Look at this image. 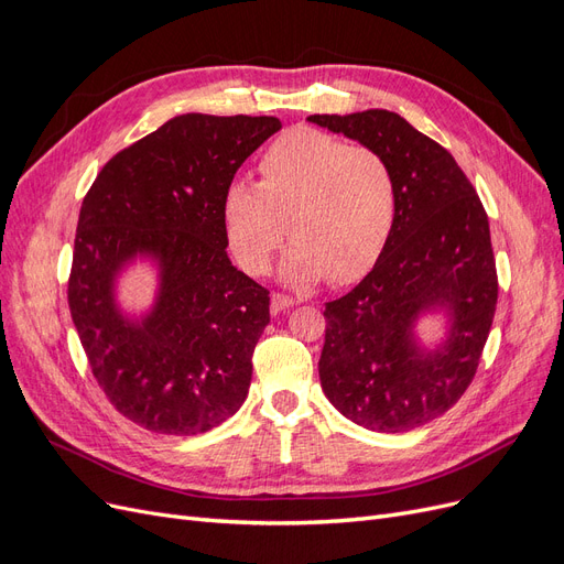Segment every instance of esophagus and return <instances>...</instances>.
Instances as JSON below:
<instances>
[{"instance_id": "34e87169", "label": "esophagus", "mask_w": 564, "mask_h": 564, "mask_svg": "<svg viewBox=\"0 0 564 564\" xmlns=\"http://www.w3.org/2000/svg\"><path fill=\"white\" fill-rule=\"evenodd\" d=\"M294 303H296V299H292V296H286V294H272V299H270V313H272V315H280V313L292 308Z\"/></svg>"}]
</instances>
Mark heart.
Masks as SVG:
<instances>
[{
    "mask_svg": "<svg viewBox=\"0 0 564 564\" xmlns=\"http://www.w3.org/2000/svg\"><path fill=\"white\" fill-rule=\"evenodd\" d=\"M261 181H235L224 197L230 249L251 275L289 240V282L360 280L377 263L395 220V178L381 152L299 127L270 143Z\"/></svg>",
    "mask_w": 564,
    "mask_h": 564,
    "instance_id": "1",
    "label": "heart"
}]
</instances>
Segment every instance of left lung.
Returning <instances> with one entry per match:
<instances>
[{
  "mask_svg": "<svg viewBox=\"0 0 564 564\" xmlns=\"http://www.w3.org/2000/svg\"><path fill=\"white\" fill-rule=\"evenodd\" d=\"M311 122L381 152L395 178V220L352 292L324 303L319 381L340 414L379 433L419 429L470 386L499 299L489 220L473 183L440 143L398 112L311 115ZM442 304L445 345L425 354L413 319Z\"/></svg>",
  "mask_w": 564,
  "mask_h": 564,
  "instance_id": "1",
  "label": "left lung"
}]
</instances>
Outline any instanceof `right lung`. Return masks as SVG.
Listing matches in <instances>:
<instances>
[{
    "label": "right lung",
    "mask_w": 564,
    "mask_h": 564,
    "mask_svg": "<svg viewBox=\"0 0 564 564\" xmlns=\"http://www.w3.org/2000/svg\"><path fill=\"white\" fill-rule=\"evenodd\" d=\"M278 117L187 112L119 150L82 202L67 305L94 379L119 414L199 435L242 406L270 292L228 259L224 197ZM135 252L161 263V296L133 325L111 296Z\"/></svg>",
    "instance_id": "add662e5"
}]
</instances>
